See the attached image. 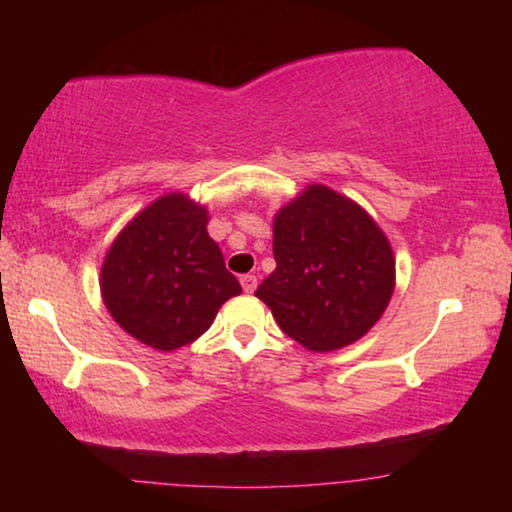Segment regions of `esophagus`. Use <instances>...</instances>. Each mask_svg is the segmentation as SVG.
I'll return each instance as SVG.
<instances>
[{"mask_svg": "<svg viewBox=\"0 0 512 512\" xmlns=\"http://www.w3.org/2000/svg\"><path fill=\"white\" fill-rule=\"evenodd\" d=\"M240 284H242V289L247 291V293H254L258 279H256V275H242L240 277Z\"/></svg>", "mask_w": 512, "mask_h": 512, "instance_id": "esophagus-1", "label": "esophagus"}]
</instances>
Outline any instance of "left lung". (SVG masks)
<instances>
[{"mask_svg":"<svg viewBox=\"0 0 512 512\" xmlns=\"http://www.w3.org/2000/svg\"><path fill=\"white\" fill-rule=\"evenodd\" d=\"M277 268L256 296L279 328L312 352L363 338L394 293V254L352 200L310 186L275 216Z\"/></svg>","mask_w":512,"mask_h":512,"instance_id":"left-lung-1","label":"left lung"}]
</instances>
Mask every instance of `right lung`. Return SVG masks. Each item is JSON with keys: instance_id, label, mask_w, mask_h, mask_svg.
<instances>
[{"instance_id": "1", "label": "right lung", "mask_w": 512, "mask_h": 512, "mask_svg": "<svg viewBox=\"0 0 512 512\" xmlns=\"http://www.w3.org/2000/svg\"><path fill=\"white\" fill-rule=\"evenodd\" d=\"M242 286L207 235V209L165 195L128 223L102 265V298L123 331L160 352L212 326Z\"/></svg>"}]
</instances>
